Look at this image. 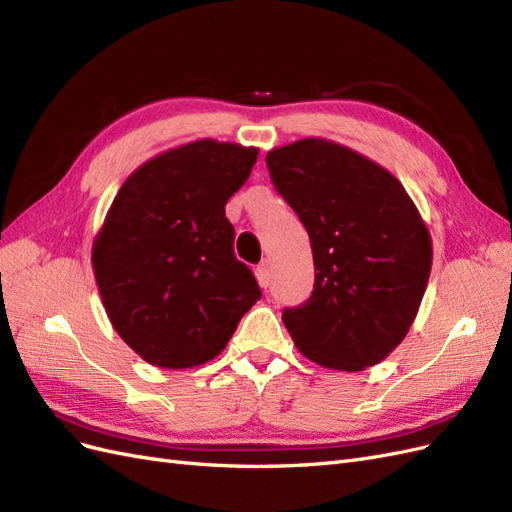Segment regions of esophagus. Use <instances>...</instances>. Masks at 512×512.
I'll use <instances>...</instances> for the list:
<instances>
[{
    "instance_id": "1",
    "label": "esophagus",
    "mask_w": 512,
    "mask_h": 512,
    "mask_svg": "<svg viewBox=\"0 0 512 512\" xmlns=\"http://www.w3.org/2000/svg\"><path fill=\"white\" fill-rule=\"evenodd\" d=\"M255 274H257L259 285L261 287H268L272 283V266H270V261L268 259L261 261V264L257 266V270H255Z\"/></svg>"
}]
</instances>
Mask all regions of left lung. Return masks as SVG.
I'll return each mask as SVG.
<instances>
[{
	"instance_id": "left-lung-1",
	"label": "left lung",
	"mask_w": 512,
	"mask_h": 512,
	"mask_svg": "<svg viewBox=\"0 0 512 512\" xmlns=\"http://www.w3.org/2000/svg\"><path fill=\"white\" fill-rule=\"evenodd\" d=\"M272 184L311 238L315 285L283 324L328 369L382 362L414 324L431 274V236L390 171L328 139L268 152Z\"/></svg>"
}]
</instances>
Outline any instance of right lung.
Here are the masks:
<instances>
[{"label":"right lung","mask_w":512,"mask_h":512,"mask_svg":"<svg viewBox=\"0 0 512 512\" xmlns=\"http://www.w3.org/2000/svg\"><path fill=\"white\" fill-rule=\"evenodd\" d=\"M255 160L238 143H186L130 173L111 203L92 248L98 291L115 332L154 367L216 358L261 298L225 216Z\"/></svg>","instance_id":"right-lung-1"}]
</instances>
